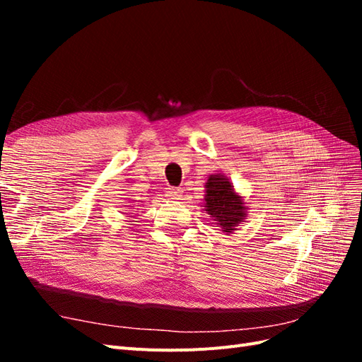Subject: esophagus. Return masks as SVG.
<instances>
[{
  "label": "esophagus",
  "instance_id": "esophagus-1",
  "mask_svg": "<svg viewBox=\"0 0 362 362\" xmlns=\"http://www.w3.org/2000/svg\"><path fill=\"white\" fill-rule=\"evenodd\" d=\"M168 196L173 201H180L182 198V190L181 189H169Z\"/></svg>",
  "mask_w": 362,
  "mask_h": 362
}]
</instances>
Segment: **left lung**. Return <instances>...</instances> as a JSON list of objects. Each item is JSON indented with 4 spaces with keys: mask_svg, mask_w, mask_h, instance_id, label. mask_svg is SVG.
<instances>
[{
    "mask_svg": "<svg viewBox=\"0 0 362 362\" xmlns=\"http://www.w3.org/2000/svg\"><path fill=\"white\" fill-rule=\"evenodd\" d=\"M204 211L221 226L222 233L233 234L246 221L247 206L245 198L234 190L233 182L225 175L214 173L205 182Z\"/></svg>",
    "mask_w": 362,
    "mask_h": 362,
    "instance_id": "left-lung-1",
    "label": "left lung"
}]
</instances>
